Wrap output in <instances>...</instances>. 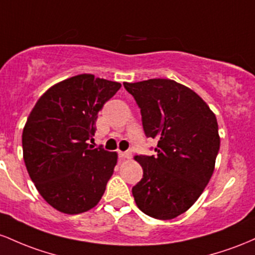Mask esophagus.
<instances>
[{
    "label": "esophagus",
    "mask_w": 255,
    "mask_h": 255,
    "mask_svg": "<svg viewBox=\"0 0 255 255\" xmlns=\"http://www.w3.org/2000/svg\"><path fill=\"white\" fill-rule=\"evenodd\" d=\"M119 158L122 159H130L131 158V151H119Z\"/></svg>",
    "instance_id": "esophagus-1"
}]
</instances>
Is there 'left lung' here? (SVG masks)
<instances>
[{"label":"left lung","instance_id":"8db88e82","mask_svg":"<svg viewBox=\"0 0 255 255\" xmlns=\"http://www.w3.org/2000/svg\"><path fill=\"white\" fill-rule=\"evenodd\" d=\"M141 110L143 130L158 139L155 155H136L143 177L137 207L156 219L189 210L210 182L220 138L216 116L196 93L171 79L124 83Z\"/></svg>","mask_w":255,"mask_h":255}]
</instances>
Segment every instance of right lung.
Instances as JSON below:
<instances>
[{
	"label": "right lung",
	"mask_w": 255,
	"mask_h": 255,
	"mask_svg": "<svg viewBox=\"0 0 255 255\" xmlns=\"http://www.w3.org/2000/svg\"><path fill=\"white\" fill-rule=\"evenodd\" d=\"M122 84L79 74L53 85L39 97L22 131L30 178L55 210L78 214L95 207L117 165L116 151L87 143L97 113Z\"/></svg>",
	"instance_id": "right-lung-1"
}]
</instances>
